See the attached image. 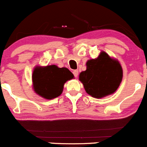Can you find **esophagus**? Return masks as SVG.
Masks as SVG:
<instances>
[{
  "label": "esophagus",
  "mask_w": 147,
  "mask_h": 147,
  "mask_svg": "<svg viewBox=\"0 0 147 147\" xmlns=\"http://www.w3.org/2000/svg\"><path fill=\"white\" fill-rule=\"evenodd\" d=\"M73 74H74V76H75L76 78H77V76H78V70H74L73 71Z\"/></svg>",
  "instance_id": "34e87169"
}]
</instances>
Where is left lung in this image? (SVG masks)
Segmentation results:
<instances>
[{
	"label": "left lung",
	"instance_id": "1",
	"mask_svg": "<svg viewBox=\"0 0 147 147\" xmlns=\"http://www.w3.org/2000/svg\"><path fill=\"white\" fill-rule=\"evenodd\" d=\"M86 70L79 74L86 92L96 98L113 94L122 81L123 70L117 59L101 51L96 59L87 61Z\"/></svg>",
	"mask_w": 147,
	"mask_h": 147
}]
</instances>
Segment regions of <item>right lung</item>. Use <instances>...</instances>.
<instances>
[{
    "mask_svg": "<svg viewBox=\"0 0 147 147\" xmlns=\"http://www.w3.org/2000/svg\"><path fill=\"white\" fill-rule=\"evenodd\" d=\"M74 78V74L66 67L59 68L56 65L37 66L32 75L33 88L42 98L53 99L62 94L65 83Z\"/></svg>",
    "mask_w": 147,
    "mask_h": 147,
    "instance_id": "add662e5",
    "label": "right lung"
}]
</instances>
